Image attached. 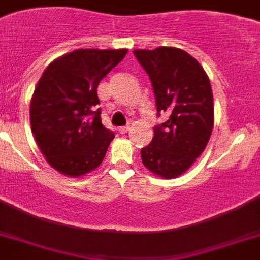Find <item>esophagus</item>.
I'll return each instance as SVG.
<instances>
[{
	"instance_id": "esophagus-1",
	"label": "esophagus",
	"mask_w": 260,
	"mask_h": 260,
	"mask_svg": "<svg viewBox=\"0 0 260 260\" xmlns=\"http://www.w3.org/2000/svg\"><path fill=\"white\" fill-rule=\"evenodd\" d=\"M128 131H131V126H129V125L120 126V128H119V132H120V134H126Z\"/></svg>"
}]
</instances>
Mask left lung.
Here are the masks:
<instances>
[{
	"instance_id": "left-lung-1",
	"label": "left lung",
	"mask_w": 260,
	"mask_h": 260,
	"mask_svg": "<svg viewBox=\"0 0 260 260\" xmlns=\"http://www.w3.org/2000/svg\"><path fill=\"white\" fill-rule=\"evenodd\" d=\"M148 73L157 113L167 121L153 128L151 144L141 149V160L163 179L183 175L206 149L214 128V96L203 67L179 48L135 49Z\"/></svg>"
}]
</instances>
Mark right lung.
Masks as SVG:
<instances>
[{
    "instance_id": "right-lung-1",
    "label": "right lung",
    "mask_w": 260,
    "mask_h": 260,
    "mask_svg": "<svg viewBox=\"0 0 260 260\" xmlns=\"http://www.w3.org/2000/svg\"><path fill=\"white\" fill-rule=\"evenodd\" d=\"M128 49H77L52 61L30 100V125L52 168L79 178L103 163L113 132L101 124L97 86Z\"/></svg>"
}]
</instances>
